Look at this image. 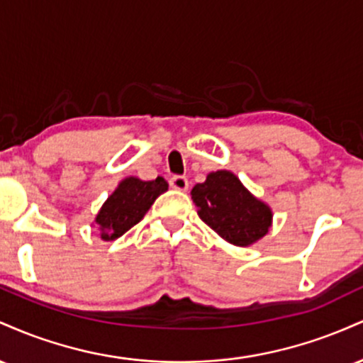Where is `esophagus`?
<instances>
[{"instance_id":"esophagus-1","label":"esophagus","mask_w":363,"mask_h":363,"mask_svg":"<svg viewBox=\"0 0 363 363\" xmlns=\"http://www.w3.org/2000/svg\"><path fill=\"white\" fill-rule=\"evenodd\" d=\"M170 186H172L176 191H187V187H189V181L182 176H174L170 177Z\"/></svg>"}]
</instances>
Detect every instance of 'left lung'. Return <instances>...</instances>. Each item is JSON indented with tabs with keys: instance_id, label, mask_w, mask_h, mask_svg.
Instances as JSON below:
<instances>
[{
	"instance_id": "obj_1",
	"label": "left lung",
	"mask_w": 363,
	"mask_h": 363,
	"mask_svg": "<svg viewBox=\"0 0 363 363\" xmlns=\"http://www.w3.org/2000/svg\"><path fill=\"white\" fill-rule=\"evenodd\" d=\"M199 218L228 244L247 247L269 232L273 211L230 170H216L191 191Z\"/></svg>"
}]
</instances>
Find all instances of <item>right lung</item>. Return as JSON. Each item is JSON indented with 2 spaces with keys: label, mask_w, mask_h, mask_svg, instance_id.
<instances>
[{
  "label": "right lung",
  "mask_w": 363,
  "mask_h": 363,
  "mask_svg": "<svg viewBox=\"0 0 363 363\" xmlns=\"http://www.w3.org/2000/svg\"><path fill=\"white\" fill-rule=\"evenodd\" d=\"M167 189L169 184L164 177L153 181H141L135 176L123 179L94 220V225L101 232V239L116 240L126 234L129 228L143 220L150 206Z\"/></svg>",
  "instance_id": "1"
}]
</instances>
